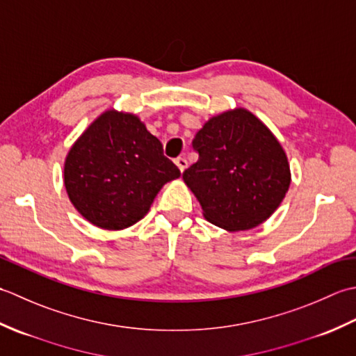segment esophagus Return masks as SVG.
Instances as JSON below:
<instances>
[{"instance_id": "obj_1", "label": "esophagus", "mask_w": 356, "mask_h": 356, "mask_svg": "<svg viewBox=\"0 0 356 356\" xmlns=\"http://www.w3.org/2000/svg\"><path fill=\"white\" fill-rule=\"evenodd\" d=\"M175 164H177V168L179 169V172H184L186 168H187V159L184 156H178L175 159Z\"/></svg>"}]
</instances>
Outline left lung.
Segmentation results:
<instances>
[{
	"mask_svg": "<svg viewBox=\"0 0 356 356\" xmlns=\"http://www.w3.org/2000/svg\"><path fill=\"white\" fill-rule=\"evenodd\" d=\"M192 144L200 158L183 179L209 222L239 232L270 218L292 175L281 143L257 115L244 107L215 115Z\"/></svg>",
	"mask_w": 356,
	"mask_h": 356,
	"instance_id": "1",
	"label": "left lung"
}]
</instances>
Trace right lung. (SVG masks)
Listing matches in <instances>:
<instances>
[{
  "label": "right lung",
  "mask_w": 356,
  "mask_h": 356,
  "mask_svg": "<svg viewBox=\"0 0 356 356\" xmlns=\"http://www.w3.org/2000/svg\"><path fill=\"white\" fill-rule=\"evenodd\" d=\"M181 172L135 113L108 108L72 144L64 187L93 226L122 230L147 215L161 187Z\"/></svg>",
  "instance_id": "1"
}]
</instances>
